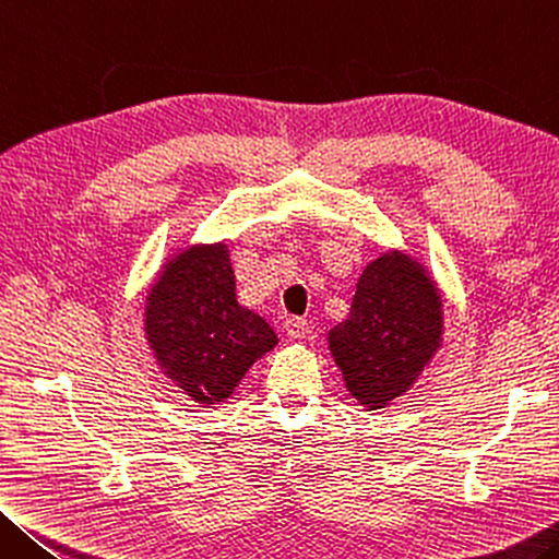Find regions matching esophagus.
Returning <instances> with one entry per match:
<instances>
[{
    "label": "esophagus",
    "instance_id": "obj_1",
    "mask_svg": "<svg viewBox=\"0 0 559 559\" xmlns=\"http://www.w3.org/2000/svg\"><path fill=\"white\" fill-rule=\"evenodd\" d=\"M285 332H287L289 340H305L307 332H309L307 319H301V317H289L287 322H285Z\"/></svg>",
    "mask_w": 559,
    "mask_h": 559
}]
</instances>
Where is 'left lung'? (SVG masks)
<instances>
[{"mask_svg": "<svg viewBox=\"0 0 559 559\" xmlns=\"http://www.w3.org/2000/svg\"><path fill=\"white\" fill-rule=\"evenodd\" d=\"M441 344V299L416 264L383 254L359 277L352 312L329 346L352 396L383 408L424 371Z\"/></svg>", "mask_w": 559, "mask_h": 559, "instance_id": "left-lung-1", "label": "left lung"}]
</instances>
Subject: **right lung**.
<instances>
[{
  "instance_id": "add662e5",
  "label": "right lung",
  "mask_w": 559,
  "mask_h": 559,
  "mask_svg": "<svg viewBox=\"0 0 559 559\" xmlns=\"http://www.w3.org/2000/svg\"><path fill=\"white\" fill-rule=\"evenodd\" d=\"M145 334L163 371L200 404L230 396L277 344L262 317L237 305L225 245L193 247L168 264L148 295Z\"/></svg>"
}]
</instances>
